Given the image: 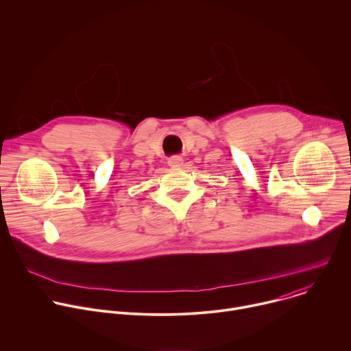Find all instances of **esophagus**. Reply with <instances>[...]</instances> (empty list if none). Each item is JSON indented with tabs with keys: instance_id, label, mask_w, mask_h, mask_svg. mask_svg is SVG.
I'll list each match as a JSON object with an SVG mask.
<instances>
[{
	"instance_id": "1",
	"label": "esophagus",
	"mask_w": 351,
	"mask_h": 351,
	"mask_svg": "<svg viewBox=\"0 0 351 351\" xmlns=\"http://www.w3.org/2000/svg\"><path fill=\"white\" fill-rule=\"evenodd\" d=\"M168 165L172 168H179L180 165H183V158L179 156H173L168 160Z\"/></svg>"
}]
</instances>
